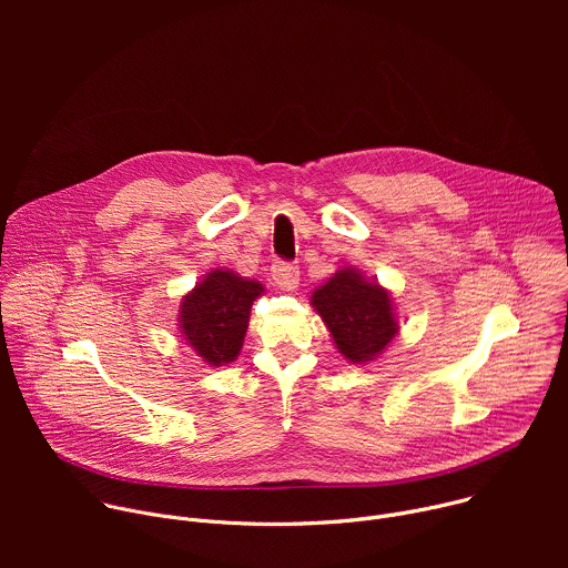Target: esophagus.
<instances>
[{
    "mask_svg": "<svg viewBox=\"0 0 568 568\" xmlns=\"http://www.w3.org/2000/svg\"><path fill=\"white\" fill-rule=\"evenodd\" d=\"M272 278H274L276 287L292 292L298 285V267L294 263L278 261V263L272 265Z\"/></svg>",
    "mask_w": 568,
    "mask_h": 568,
    "instance_id": "obj_1",
    "label": "esophagus"
}]
</instances>
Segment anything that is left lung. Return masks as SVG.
I'll return each instance as SVG.
<instances>
[{
    "mask_svg": "<svg viewBox=\"0 0 568 568\" xmlns=\"http://www.w3.org/2000/svg\"><path fill=\"white\" fill-rule=\"evenodd\" d=\"M312 305L326 321L339 353L355 364L377 357L397 333L388 292L353 270H339L318 287Z\"/></svg>",
    "mask_w": 568,
    "mask_h": 568,
    "instance_id": "1",
    "label": "left lung"
}]
</instances>
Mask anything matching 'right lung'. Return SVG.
<instances>
[{
    "mask_svg": "<svg viewBox=\"0 0 568 568\" xmlns=\"http://www.w3.org/2000/svg\"><path fill=\"white\" fill-rule=\"evenodd\" d=\"M263 285L233 272H211L182 301V335L211 366H222L240 355L247 333L250 310Z\"/></svg>",
    "mask_w": 568,
    "mask_h": 568,
    "instance_id": "1",
    "label": "right lung"
}]
</instances>
